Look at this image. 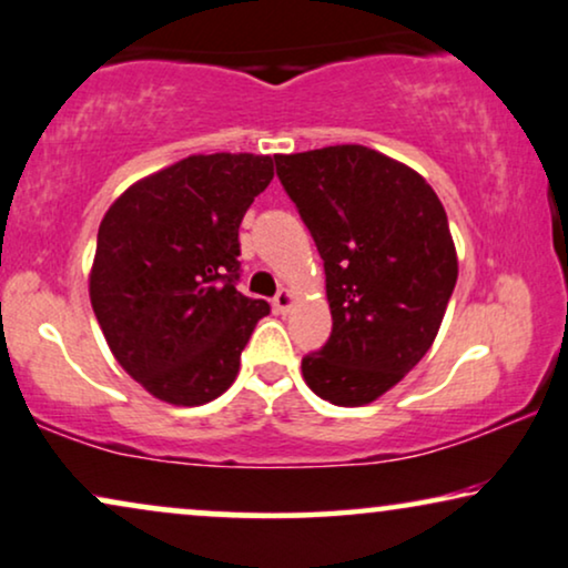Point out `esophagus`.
Returning a JSON list of instances; mask_svg holds the SVG:
<instances>
[{
	"label": "esophagus",
	"instance_id": "obj_1",
	"mask_svg": "<svg viewBox=\"0 0 568 568\" xmlns=\"http://www.w3.org/2000/svg\"><path fill=\"white\" fill-rule=\"evenodd\" d=\"M293 301H296V296H293L288 288H280L277 296L272 298V306H275L277 314H288L291 306H293Z\"/></svg>",
	"mask_w": 568,
	"mask_h": 568
}]
</instances>
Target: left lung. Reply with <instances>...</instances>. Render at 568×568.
I'll use <instances>...</instances> for the list:
<instances>
[{
    "instance_id": "1",
    "label": "left lung",
    "mask_w": 568,
    "mask_h": 568,
    "mask_svg": "<svg viewBox=\"0 0 568 568\" xmlns=\"http://www.w3.org/2000/svg\"><path fill=\"white\" fill-rule=\"evenodd\" d=\"M324 260L332 335L301 361L314 395L379 399L434 345L457 283L444 205L410 165L363 145L275 155Z\"/></svg>"
}]
</instances>
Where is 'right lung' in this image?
<instances>
[{
    "mask_svg": "<svg viewBox=\"0 0 568 568\" xmlns=\"http://www.w3.org/2000/svg\"><path fill=\"white\" fill-rule=\"evenodd\" d=\"M272 176L270 155H189L134 181L103 215L90 304L119 366L163 403L221 397L270 314L236 280L239 225Z\"/></svg>",
    "mask_w": 568,
    "mask_h": 568,
    "instance_id": "1",
    "label": "right lung"
}]
</instances>
